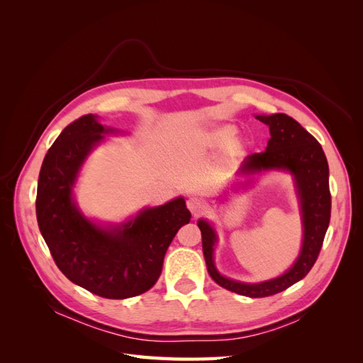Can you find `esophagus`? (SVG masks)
<instances>
[{"label": "esophagus", "instance_id": "obj_1", "mask_svg": "<svg viewBox=\"0 0 363 363\" xmlns=\"http://www.w3.org/2000/svg\"><path fill=\"white\" fill-rule=\"evenodd\" d=\"M186 204H188V208L191 211V213L195 215V216L200 215V213L204 211V208H206V203L201 201L200 199H195V196H192V199H189L188 203H186Z\"/></svg>", "mask_w": 363, "mask_h": 363}]
</instances>
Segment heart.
Instances as JSON below:
<instances>
[{
    "label": "heart",
    "mask_w": 363,
    "mask_h": 363,
    "mask_svg": "<svg viewBox=\"0 0 363 363\" xmlns=\"http://www.w3.org/2000/svg\"><path fill=\"white\" fill-rule=\"evenodd\" d=\"M236 135V127L232 124H223V125H216L212 130H208L207 133L203 135L201 140L206 147H212V148H221L225 147L230 140L233 139ZM250 142L245 138H239L236 139L232 147H230L228 155L230 156H239L248 148Z\"/></svg>",
    "instance_id": "obj_1"
}]
</instances>
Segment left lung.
<instances>
[{
	"label": "left lung",
	"instance_id": "8db88e82",
	"mask_svg": "<svg viewBox=\"0 0 363 363\" xmlns=\"http://www.w3.org/2000/svg\"><path fill=\"white\" fill-rule=\"evenodd\" d=\"M269 127L271 139L265 151L245 157L239 174H256L269 169H284L294 175L301 206L303 247L298 259L283 276L262 283H242L218 272L213 262L216 233L213 227L200 219L203 252L211 277L227 291L262 298L279 294L304 279L320 256L323 240L330 223L332 195L328 189V163L324 151L309 131L284 113L256 116Z\"/></svg>",
	"mask_w": 363,
	"mask_h": 363
}]
</instances>
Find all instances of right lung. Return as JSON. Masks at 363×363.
<instances>
[{
  "label": "right lung",
  "instance_id": "1",
  "mask_svg": "<svg viewBox=\"0 0 363 363\" xmlns=\"http://www.w3.org/2000/svg\"><path fill=\"white\" fill-rule=\"evenodd\" d=\"M94 115L75 119L48 150L39 172L36 216L59 269L72 283L103 298L123 300L157 281L164 252L179 228L191 221L186 201L147 207L121 225L101 227L75 206L72 188L83 162L104 139Z\"/></svg>",
  "mask_w": 363,
  "mask_h": 363
}]
</instances>
